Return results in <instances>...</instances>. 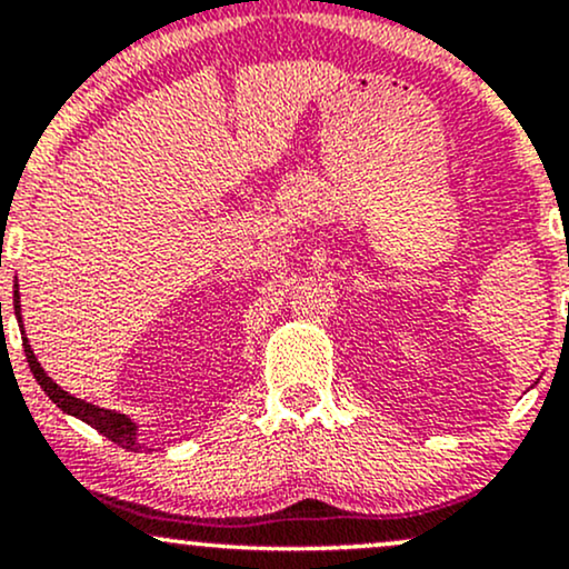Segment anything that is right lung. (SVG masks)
I'll return each instance as SVG.
<instances>
[{
    "mask_svg": "<svg viewBox=\"0 0 569 569\" xmlns=\"http://www.w3.org/2000/svg\"><path fill=\"white\" fill-rule=\"evenodd\" d=\"M18 289V286H16ZM21 293L16 291V316L21 318ZM21 335H23V323H21ZM23 350H26V358H29V367H31V375H34V380L42 385V390L53 398V403L58 409H63L67 415H74L80 417L82 422H88L90 428H96L98 433H103L107 439H112L117 447L122 449H130V452H136V449H141L139 443H136V422L130 420V417L120 415V411H112V409H101L96 407V403H88V401H80V398L69 396L67 390L58 388V385L50 380L48 375H44V369L39 367L34 350H31L29 339L23 337Z\"/></svg>",
    "mask_w": 569,
    "mask_h": 569,
    "instance_id": "1",
    "label": "right lung"
}]
</instances>
